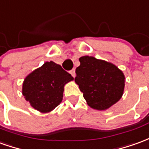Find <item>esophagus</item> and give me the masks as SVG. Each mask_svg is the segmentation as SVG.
<instances>
[{"instance_id":"34e87169","label":"esophagus","mask_w":149,"mask_h":149,"mask_svg":"<svg viewBox=\"0 0 149 149\" xmlns=\"http://www.w3.org/2000/svg\"><path fill=\"white\" fill-rule=\"evenodd\" d=\"M70 73H71V75L73 77H75V76H76V74H75V69H72L71 71H70Z\"/></svg>"}]
</instances>
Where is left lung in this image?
Returning <instances> with one entry per match:
<instances>
[{
  "mask_svg": "<svg viewBox=\"0 0 149 149\" xmlns=\"http://www.w3.org/2000/svg\"><path fill=\"white\" fill-rule=\"evenodd\" d=\"M79 61L75 82L89 107L106 111L121 99L125 76L116 65L89 56L79 58Z\"/></svg>",
  "mask_w": 149,
  "mask_h": 149,
  "instance_id": "1",
  "label": "left lung"
}]
</instances>
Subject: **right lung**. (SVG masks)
<instances>
[{
  "instance_id": "1",
  "label": "right lung",
  "mask_w": 149,
  "mask_h": 149,
  "mask_svg": "<svg viewBox=\"0 0 149 149\" xmlns=\"http://www.w3.org/2000/svg\"><path fill=\"white\" fill-rule=\"evenodd\" d=\"M73 79L60 64L47 61L24 79L22 95L36 111L49 113L62 102L64 85Z\"/></svg>"
}]
</instances>
